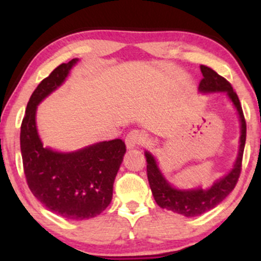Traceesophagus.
<instances>
[{
  "label": "esophagus",
  "mask_w": 261,
  "mask_h": 261,
  "mask_svg": "<svg viewBox=\"0 0 261 261\" xmlns=\"http://www.w3.org/2000/svg\"><path fill=\"white\" fill-rule=\"evenodd\" d=\"M143 141H145V136H143L140 131L133 130L127 134L126 139H125V143H126V147L128 149H131L140 146Z\"/></svg>",
  "instance_id": "34e87169"
}]
</instances>
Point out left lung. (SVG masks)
Masks as SVG:
<instances>
[{"mask_svg":"<svg viewBox=\"0 0 261 261\" xmlns=\"http://www.w3.org/2000/svg\"><path fill=\"white\" fill-rule=\"evenodd\" d=\"M202 77L199 85V92L201 94H214V93H226L230 103L233 104L238 114L241 124V136H239V147L233 167L222 178L217 179L210 188H202L201 185L190 189L176 188L166 178L162 172L158 162L151 152L146 149L145 157L147 162V178L157 205L162 208L185 217H196L215 208L229 195L236 187L241 174L242 158H243L245 136H247V124H245L243 110L239 103L238 95L233 91L228 81L215 72L207 66H200Z\"/></svg>","mask_w":261,"mask_h":261,"instance_id":"left-lung-1","label":"left lung"}]
</instances>
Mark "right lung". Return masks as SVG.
I'll return each instance as SVG.
<instances>
[{"label": "right lung", "mask_w": 261, "mask_h": 261, "mask_svg": "<svg viewBox=\"0 0 261 261\" xmlns=\"http://www.w3.org/2000/svg\"><path fill=\"white\" fill-rule=\"evenodd\" d=\"M77 62L79 59H73L60 65L33 92L20 126V152L33 195L54 214L82 221L98 216L109 206L126 148L119 139L70 152L44 146L37 127L38 106L64 85Z\"/></svg>", "instance_id": "1"}]
</instances>
